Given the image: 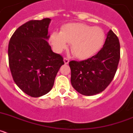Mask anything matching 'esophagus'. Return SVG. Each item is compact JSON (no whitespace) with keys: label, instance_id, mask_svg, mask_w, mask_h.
<instances>
[{"label":"esophagus","instance_id":"esophagus-1","mask_svg":"<svg viewBox=\"0 0 133 133\" xmlns=\"http://www.w3.org/2000/svg\"><path fill=\"white\" fill-rule=\"evenodd\" d=\"M63 61H64V64H69V60L68 59V58H64V59H63Z\"/></svg>","mask_w":133,"mask_h":133}]
</instances>
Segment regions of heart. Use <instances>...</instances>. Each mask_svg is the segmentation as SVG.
Instances as JSON below:
<instances>
[{
	"mask_svg": "<svg viewBox=\"0 0 133 133\" xmlns=\"http://www.w3.org/2000/svg\"><path fill=\"white\" fill-rule=\"evenodd\" d=\"M105 34L98 26L84 23H69L63 26L61 32L54 31L50 41L56 52L60 53L70 43L72 53L78 59L89 58L98 52L104 44Z\"/></svg>",
	"mask_w": 133,
	"mask_h": 133,
	"instance_id": "b5f03b06",
	"label": "heart"
}]
</instances>
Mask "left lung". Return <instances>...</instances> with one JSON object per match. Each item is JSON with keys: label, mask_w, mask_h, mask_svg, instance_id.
<instances>
[{"label": "left lung", "mask_w": 133, "mask_h": 133, "mask_svg": "<svg viewBox=\"0 0 133 133\" xmlns=\"http://www.w3.org/2000/svg\"><path fill=\"white\" fill-rule=\"evenodd\" d=\"M119 59V41L110 30L103 47L97 55L85 61L69 62L71 84L77 92L85 96L101 92L113 79Z\"/></svg>", "instance_id": "1"}]
</instances>
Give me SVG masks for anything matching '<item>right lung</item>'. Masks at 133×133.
Listing matches in <instances>:
<instances>
[{"instance_id":"1","label":"right lung","mask_w":133,"mask_h":133,"mask_svg":"<svg viewBox=\"0 0 133 133\" xmlns=\"http://www.w3.org/2000/svg\"><path fill=\"white\" fill-rule=\"evenodd\" d=\"M51 19L30 21L14 32L8 49L10 72L15 83L26 95L40 97L52 89L64 64L63 57L51 50L47 40Z\"/></svg>"}]
</instances>
